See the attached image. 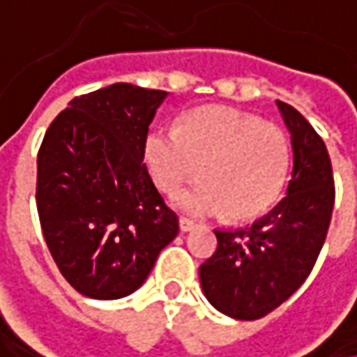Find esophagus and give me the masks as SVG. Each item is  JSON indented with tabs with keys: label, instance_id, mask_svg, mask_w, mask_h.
I'll list each match as a JSON object with an SVG mask.
<instances>
[{
	"label": "esophagus",
	"instance_id": "34e87169",
	"mask_svg": "<svg viewBox=\"0 0 357 357\" xmlns=\"http://www.w3.org/2000/svg\"><path fill=\"white\" fill-rule=\"evenodd\" d=\"M178 225H181V231H191V229L197 227V223H195L192 219H187V217H181Z\"/></svg>",
	"mask_w": 357,
	"mask_h": 357
}]
</instances>
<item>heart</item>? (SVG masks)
Returning a JSON list of instances; mask_svg holds the SVG:
<instances>
[{"instance_id": "heart-1", "label": "heart", "mask_w": 357, "mask_h": 357, "mask_svg": "<svg viewBox=\"0 0 357 357\" xmlns=\"http://www.w3.org/2000/svg\"><path fill=\"white\" fill-rule=\"evenodd\" d=\"M146 165L165 192L181 191L174 203L197 217L243 221L264 213L278 199L291 168L287 134L260 117L209 105L189 112L178 130L158 128L146 140Z\"/></svg>"}]
</instances>
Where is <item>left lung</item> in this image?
<instances>
[{
	"instance_id": "1",
	"label": "left lung",
	"mask_w": 357,
	"mask_h": 357,
	"mask_svg": "<svg viewBox=\"0 0 357 357\" xmlns=\"http://www.w3.org/2000/svg\"><path fill=\"white\" fill-rule=\"evenodd\" d=\"M291 132L287 197L243 229H215V254L199 268L201 289L223 315L254 321L280 307L307 280L327 238L335 203L331 160L313 126L276 101Z\"/></svg>"
}]
</instances>
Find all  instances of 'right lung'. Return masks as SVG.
Returning a JSON list of instances; mask_svg holds the SVG:
<instances>
[{"label":"right lung","mask_w":357,"mask_h":357,"mask_svg":"<svg viewBox=\"0 0 357 357\" xmlns=\"http://www.w3.org/2000/svg\"><path fill=\"white\" fill-rule=\"evenodd\" d=\"M166 91L130 83L75 97L38 150L36 207L66 282L89 298L132 294L178 234L144 165Z\"/></svg>","instance_id":"obj_1"}]
</instances>
